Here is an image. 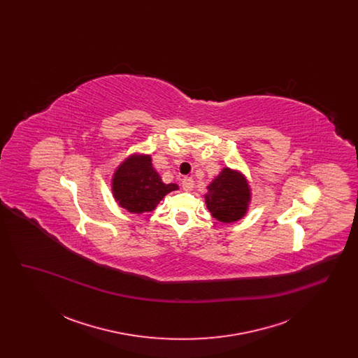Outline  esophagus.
Masks as SVG:
<instances>
[{"label":"esophagus","instance_id":"obj_1","mask_svg":"<svg viewBox=\"0 0 358 358\" xmlns=\"http://www.w3.org/2000/svg\"><path fill=\"white\" fill-rule=\"evenodd\" d=\"M182 187H184V190L190 192V190L194 187V181H193V178H190V177L184 178V180H182Z\"/></svg>","mask_w":358,"mask_h":358}]
</instances>
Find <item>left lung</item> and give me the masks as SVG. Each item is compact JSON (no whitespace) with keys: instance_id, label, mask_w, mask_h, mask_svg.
Wrapping results in <instances>:
<instances>
[{"instance_id":"1","label":"left lung","mask_w":358,"mask_h":358,"mask_svg":"<svg viewBox=\"0 0 358 358\" xmlns=\"http://www.w3.org/2000/svg\"><path fill=\"white\" fill-rule=\"evenodd\" d=\"M206 189L205 204L217 222H238L247 215L252 192L247 177L241 171L222 168Z\"/></svg>"}]
</instances>
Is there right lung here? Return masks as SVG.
I'll list each match as a JSON object with an SVG mask.
<instances>
[{
	"label": "right lung",
	"mask_w": 358,
	"mask_h": 358,
	"mask_svg": "<svg viewBox=\"0 0 358 358\" xmlns=\"http://www.w3.org/2000/svg\"><path fill=\"white\" fill-rule=\"evenodd\" d=\"M177 184H165L153 168L150 154L133 153L126 157L111 178L113 197L130 213L152 212Z\"/></svg>",
	"instance_id": "1"
}]
</instances>
